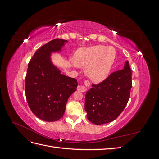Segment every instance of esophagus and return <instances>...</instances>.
<instances>
[{
    "label": "esophagus",
    "instance_id": "esophagus-1",
    "mask_svg": "<svg viewBox=\"0 0 159 159\" xmlns=\"http://www.w3.org/2000/svg\"><path fill=\"white\" fill-rule=\"evenodd\" d=\"M89 85V81H85V85H78V90L81 91V92H85V91H87V87Z\"/></svg>",
    "mask_w": 159,
    "mask_h": 159
}]
</instances>
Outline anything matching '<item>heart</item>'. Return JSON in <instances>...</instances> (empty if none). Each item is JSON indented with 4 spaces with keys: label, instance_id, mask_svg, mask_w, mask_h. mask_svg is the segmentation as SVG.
Segmentation results:
<instances>
[{
    "label": "heart",
    "instance_id": "obj_1",
    "mask_svg": "<svg viewBox=\"0 0 159 159\" xmlns=\"http://www.w3.org/2000/svg\"><path fill=\"white\" fill-rule=\"evenodd\" d=\"M115 52L111 47L95 46L77 50L73 57L74 64L85 68V74L95 83L106 79L114 62Z\"/></svg>",
    "mask_w": 159,
    "mask_h": 159
}]
</instances>
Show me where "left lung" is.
I'll return each instance as SVG.
<instances>
[{"mask_svg":"<svg viewBox=\"0 0 159 159\" xmlns=\"http://www.w3.org/2000/svg\"><path fill=\"white\" fill-rule=\"evenodd\" d=\"M132 73L127 61L123 70L111 74L86 92L85 110L89 121L102 125L113 121L128 103L132 88Z\"/></svg>","mask_w":159,"mask_h":159,"instance_id":"8db88e82","label":"left lung"}]
</instances>
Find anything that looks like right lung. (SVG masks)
<instances>
[{"mask_svg": "<svg viewBox=\"0 0 159 159\" xmlns=\"http://www.w3.org/2000/svg\"><path fill=\"white\" fill-rule=\"evenodd\" d=\"M66 40H52L42 46L28 63L25 93L32 112L43 121H56L63 117L70 96L76 91L78 81L64 75L50 59L52 52H60Z\"/></svg>", "mask_w": 159, "mask_h": 159, "instance_id": "obj_1", "label": "right lung"}]
</instances>
